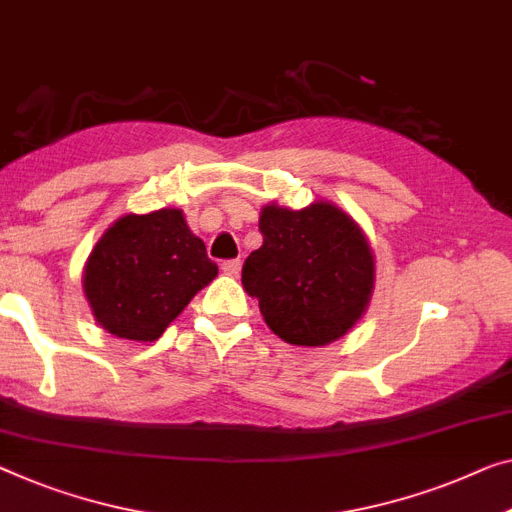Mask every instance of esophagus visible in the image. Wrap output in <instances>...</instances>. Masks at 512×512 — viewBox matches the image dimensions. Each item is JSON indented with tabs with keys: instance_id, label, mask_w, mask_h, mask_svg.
Segmentation results:
<instances>
[{
	"instance_id": "1",
	"label": "esophagus",
	"mask_w": 512,
	"mask_h": 512,
	"mask_svg": "<svg viewBox=\"0 0 512 512\" xmlns=\"http://www.w3.org/2000/svg\"><path fill=\"white\" fill-rule=\"evenodd\" d=\"M220 269H223L227 276H239L241 271V259H225L223 264H220Z\"/></svg>"
}]
</instances>
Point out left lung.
<instances>
[{
  "mask_svg": "<svg viewBox=\"0 0 512 512\" xmlns=\"http://www.w3.org/2000/svg\"><path fill=\"white\" fill-rule=\"evenodd\" d=\"M259 232L264 241L248 255L241 282L269 329L301 347L329 345L352 329L375 280L354 220L326 202L301 211L264 207Z\"/></svg>",
  "mask_w": 512,
  "mask_h": 512,
  "instance_id": "obj_1",
  "label": "left lung"
}]
</instances>
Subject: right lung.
I'll return each instance as SVG.
<instances>
[{
	"label": "right lung",
	"instance_id": "add662e5",
	"mask_svg": "<svg viewBox=\"0 0 512 512\" xmlns=\"http://www.w3.org/2000/svg\"><path fill=\"white\" fill-rule=\"evenodd\" d=\"M216 276V262L183 213L160 209L119 218L89 255L82 282L105 331L151 342Z\"/></svg>",
	"mask_w": 512,
	"mask_h": 512
}]
</instances>
